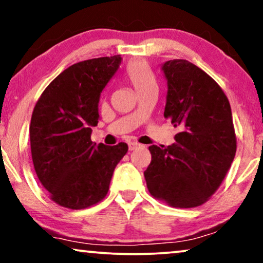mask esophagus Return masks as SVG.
<instances>
[{
    "instance_id": "obj_1",
    "label": "esophagus",
    "mask_w": 263,
    "mask_h": 263,
    "mask_svg": "<svg viewBox=\"0 0 263 263\" xmlns=\"http://www.w3.org/2000/svg\"><path fill=\"white\" fill-rule=\"evenodd\" d=\"M141 145H140L139 142H129L128 143V147H129V151H134V149H136L138 148V147H140Z\"/></svg>"
}]
</instances>
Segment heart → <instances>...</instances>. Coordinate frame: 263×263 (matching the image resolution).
I'll return each mask as SVG.
<instances>
[{
    "instance_id": "obj_1",
    "label": "heart",
    "mask_w": 263,
    "mask_h": 263,
    "mask_svg": "<svg viewBox=\"0 0 263 263\" xmlns=\"http://www.w3.org/2000/svg\"><path fill=\"white\" fill-rule=\"evenodd\" d=\"M124 77L129 81V84L134 87L138 95L152 86H157V79L145 61L135 60L129 62L125 67Z\"/></svg>"
}]
</instances>
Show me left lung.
Listing matches in <instances>:
<instances>
[{
  "mask_svg": "<svg viewBox=\"0 0 263 263\" xmlns=\"http://www.w3.org/2000/svg\"><path fill=\"white\" fill-rule=\"evenodd\" d=\"M167 81L164 117L179 127L171 146H149L143 172L154 199L177 208L210 200L225 178L237 149L231 106L220 86L186 60L161 67Z\"/></svg>",
  "mask_w": 263,
  "mask_h": 263,
  "instance_id": "obj_1",
  "label": "left lung"
}]
</instances>
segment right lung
<instances>
[{"instance_id":"1","label":"right lung","mask_w":263,"mask_h":263,"mask_svg":"<svg viewBox=\"0 0 263 263\" xmlns=\"http://www.w3.org/2000/svg\"><path fill=\"white\" fill-rule=\"evenodd\" d=\"M121 56L75 63L50 82L35 104L30 124L35 174L50 199L84 210L106 196L114 170L128 145L91 141L99 120L100 93L121 64Z\"/></svg>"}]
</instances>
